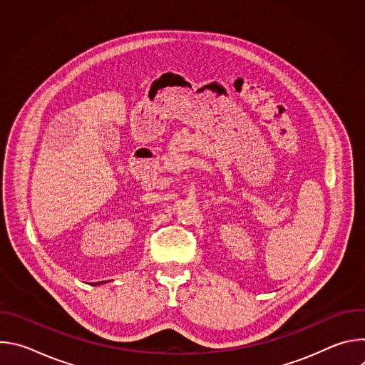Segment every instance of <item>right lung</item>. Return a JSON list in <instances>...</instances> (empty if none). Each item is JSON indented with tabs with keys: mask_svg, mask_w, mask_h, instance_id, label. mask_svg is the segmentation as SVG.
<instances>
[{
	"mask_svg": "<svg viewBox=\"0 0 365 365\" xmlns=\"http://www.w3.org/2000/svg\"><path fill=\"white\" fill-rule=\"evenodd\" d=\"M95 284H99V283H95Z\"/></svg>",
	"mask_w": 365,
	"mask_h": 365,
	"instance_id": "right-lung-1",
	"label": "right lung"
}]
</instances>
